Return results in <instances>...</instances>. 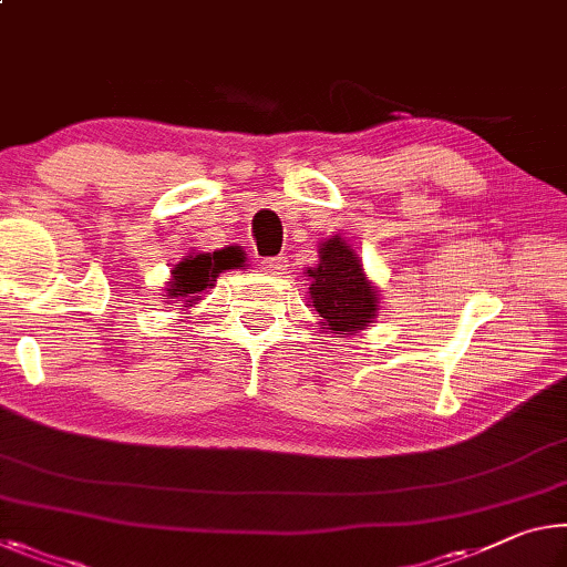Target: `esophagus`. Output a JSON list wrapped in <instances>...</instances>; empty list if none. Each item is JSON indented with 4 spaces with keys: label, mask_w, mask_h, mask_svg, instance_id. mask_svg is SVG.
<instances>
[{
    "label": "esophagus",
    "mask_w": 567,
    "mask_h": 567,
    "mask_svg": "<svg viewBox=\"0 0 567 567\" xmlns=\"http://www.w3.org/2000/svg\"><path fill=\"white\" fill-rule=\"evenodd\" d=\"M287 257H267V259H262V269L267 275H275V277H280V275H285L287 272Z\"/></svg>",
    "instance_id": "1"
}]
</instances>
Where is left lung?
<instances>
[{
    "label": "left lung",
    "mask_w": 567,
    "mask_h": 567,
    "mask_svg": "<svg viewBox=\"0 0 567 567\" xmlns=\"http://www.w3.org/2000/svg\"><path fill=\"white\" fill-rule=\"evenodd\" d=\"M318 255V267H308L305 275L310 280L308 300L322 320V332L346 338L365 330L381 308V298L365 277L361 259L338 235L322 241Z\"/></svg>",
    "instance_id": "left-lung-1"
}]
</instances>
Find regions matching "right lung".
<instances>
[{
	"mask_svg": "<svg viewBox=\"0 0 567 567\" xmlns=\"http://www.w3.org/2000/svg\"><path fill=\"white\" fill-rule=\"evenodd\" d=\"M245 267V251L239 247H227L206 255H188L171 269V282L166 285L164 300L184 302L182 308H192L202 300V295L214 287L224 269Z\"/></svg>",
	"mask_w": 567,
	"mask_h": 567,
	"instance_id": "1",
	"label": "right lung"
}]
</instances>
